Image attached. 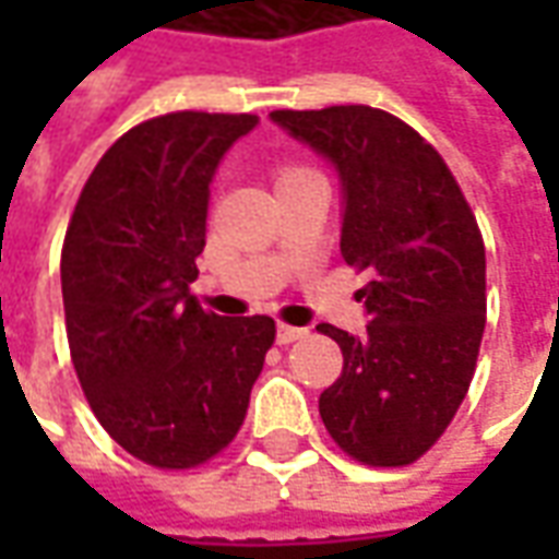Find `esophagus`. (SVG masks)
<instances>
[{"mask_svg":"<svg viewBox=\"0 0 559 559\" xmlns=\"http://www.w3.org/2000/svg\"><path fill=\"white\" fill-rule=\"evenodd\" d=\"M305 335H308V329L278 323V344H293V341H302Z\"/></svg>","mask_w":559,"mask_h":559,"instance_id":"esophagus-1","label":"esophagus"}]
</instances>
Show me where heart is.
I'll list each match as a JSON object with an SVG mask.
<instances>
[{
	"instance_id": "obj_1",
	"label": "heart",
	"mask_w": 559,
	"mask_h": 559,
	"mask_svg": "<svg viewBox=\"0 0 559 559\" xmlns=\"http://www.w3.org/2000/svg\"><path fill=\"white\" fill-rule=\"evenodd\" d=\"M308 176H317V173L311 167H299V164H281L278 170H275V188L296 182V179H308Z\"/></svg>"
}]
</instances>
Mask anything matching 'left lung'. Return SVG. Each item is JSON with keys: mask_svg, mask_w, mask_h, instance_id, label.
<instances>
[{"mask_svg": "<svg viewBox=\"0 0 559 559\" xmlns=\"http://www.w3.org/2000/svg\"><path fill=\"white\" fill-rule=\"evenodd\" d=\"M269 116L335 164L341 257L371 272L356 293L371 320L362 338L317 326L344 353L320 419L356 461L407 467L443 437L476 371L485 332L476 215L440 152L399 116L365 104Z\"/></svg>", "mask_w": 559, "mask_h": 559, "instance_id": "1", "label": "left lung"}]
</instances>
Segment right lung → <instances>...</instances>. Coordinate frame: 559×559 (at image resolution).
I'll return each instance as SVG.
<instances>
[{"label": "right lung", "instance_id": "obj_1", "mask_svg": "<svg viewBox=\"0 0 559 559\" xmlns=\"http://www.w3.org/2000/svg\"><path fill=\"white\" fill-rule=\"evenodd\" d=\"M254 114L140 122L80 191L62 242L71 362L95 419L158 469H191L239 433L275 344L266 314L203 311L188 293L206 245L209 182Z\"/></svg>", "mask_w": 559, "mask_h": 559}]
</instances>
